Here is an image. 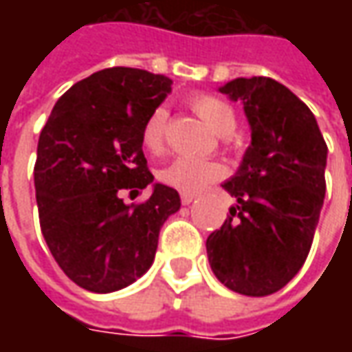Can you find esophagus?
I'll return each mask as SVG.
<instances>
[{"instance_id":"esophagus-1","label":"esophagus","mask_w":352,"mask_h":352,"mask_svg":"<svg viewBox=\"0 0 352 352\" xmlns=\"http://www.w3.org/2000/svg\"><path fill=\"white\" fill-rule=\"evenodd\" d=\"M180 199H182L184 206H190L194 199H196V194H186V192H182V196H180Z\"/></svg>"}]
</instances>
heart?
<instances>
[{
	"label": "heart",
	"instance_id": "b5f03b06",
	"mask_svg": "<svg viewBox=\"0 0 352 352\" xmlns=\"http://www.w3.org/2000/svg\"><path fill=\"white\" fill-rule=\"evenodd\" d=\"M190 107L194 109L199 119L206 121V125L221 135L227 137L233 133L236 125V117L233 107L229 103L211 96V94H196L190 98ZM166 123H168V113L164 107L153 109L141 131L142 146L151 153H158L164 146V137H166ZM223 170L219 164L211 160H201V158H192V156H176L170 160L166 166L158 170V180L166 184L170 188H176L186 194H194L204 190L208 184L219 180Z\"/></svg>",
	"mask_w": 352,
	"mask_h": 352
}]
</instances>
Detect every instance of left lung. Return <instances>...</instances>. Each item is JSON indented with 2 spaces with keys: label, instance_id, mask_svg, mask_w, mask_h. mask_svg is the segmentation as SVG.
<instances>
[{
  "label": "left lung",
  "instance_id": "obj_1",
  "mask_svg": "<svg viewBox=\"0 0 352 352\" xmlns=\"http://www.w3.org/2000/svg\"><path fill=\"white\" fill-rule=\"evenodd\" d=\"M243 102L250 146L223 184L235 197L208 241L217 280L243 296L284 288L304 266L325 197L327 144L309 107L272 78H236L219 88Z\"/></svg>",
  "mask_w": 352,
  "mask_h": 352
}]
</instances>
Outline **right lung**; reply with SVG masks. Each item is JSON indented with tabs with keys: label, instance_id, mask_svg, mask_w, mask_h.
I'll list each match as a JSON object with an SVG mask.
<instances>
[{
	"label": "right lung",
	"instance_id": "right-lung-1",
	"mask_svg": "<svg viewBox=\"0 0 352 352\" xmlns=\"http://www.w3.org/2000/svg\"><path fill=\"white\" fill-rule=\"evenodd\" d=\"M172 80L139 68H105L56 102L41 131L34 190L41 231L54 261L80 288L109 294L133 284L155 261L158 233L180 210L174 188L155 184L142 153L148 113ZM153 194L127 206L121 189Z\"/></svg>",
	"mask_w": 352,
	"mask_h": 352
}]
</instances>
